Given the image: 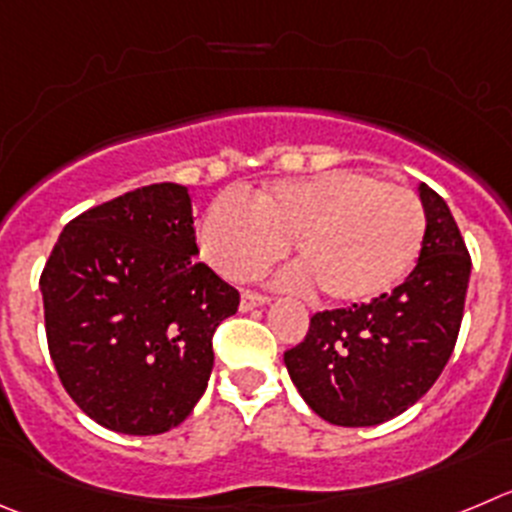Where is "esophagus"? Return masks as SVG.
I'll use <instances>...</instances> for the list:
<instances>
[{
	"label": "esophagus",
	"instance_id": "34e87169",
	"mask_svg": "<svg viewBox=\"0 0 512 512\" xmlns=\"http://www.w3.org/2000/svg\"><path fill=\"white\" fill-rule=\"evenodd\" d=\"M265 303H270V298H267V295L250 293V290H245V293H242V298H240V310H242V313H247V310L262 308Z\"/></svg>",
	"mask_w": 512,
	"mask_h": 512
}]
</instances>
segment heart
<instances>
[{"instance_id": "1", "label": "heart", "mask_w": 512, "mask_h": 512, "mask_svg": "<svg viewBox=\"0 0 512 512\" xmlns=\"http://www.w3.org/2000/svg\"><path fill=\"white\" fill-rule=\"evenodd\" d=\"M427 217L417 194L358 169L275 181L247 204L222 194L199 224V250L224 278L247 280L288 242L323 298L364 305L409 278ZM303 275V278H308Z\"/></svg>"}]
</instances>
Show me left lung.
I'll list each match as a JSON object with an SVG mask.
<instances>
[{
  "instance_id": "1",
  "label": "left lung",
  "mask_w": 512,
  "mask_h": 512,
  "mask_svg": "<svg viewBox=\"0 0 512 512\" xmlns=\"http://www.w3.org/2000/svg\"><path fill=\"white\" fill-rule=\"evenodd\" d=\"M427 229L417 267L374 303L323 310L285 366L310 409L338 427H376L417 404L455 348L472 262L450 207L419 184Z\"/></svg>"
}]
</instances>
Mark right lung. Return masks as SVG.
I'll list each match as a JSON object with an SVG mask.
<instances>
[{
    "mask_svg": "<svg viewBox=\"0 0 512 512\" xmlns=\"http://www.w3.org/2000/svg\"><path fill=\"white\" fill-rule=\"evenodd\" d=\"M189 189L151 184L62 229L40 278L52 364L100 427L161 434L207 391L212 336L240 293L197 262Z\"/></svg>",
    "mask_w": 512,
    "mask_h": 512,
    "instance_id": "add662e5",
    "label": "right lung"
}]
</instances>
